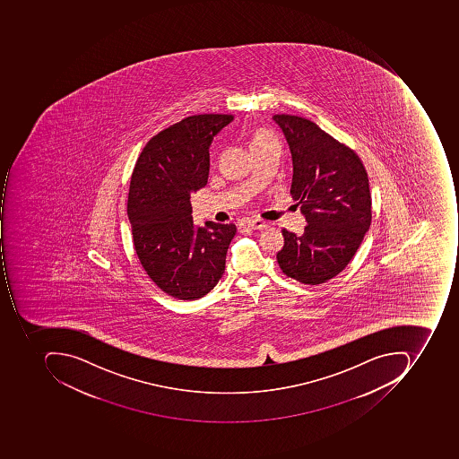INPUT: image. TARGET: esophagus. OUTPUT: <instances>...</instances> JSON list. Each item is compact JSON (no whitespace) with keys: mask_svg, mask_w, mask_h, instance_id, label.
Returning a JSON list of instances; mask_svg holds the SVG:
<instances>
[{"mask_svg":"<svg viewBox=\"0 0 459 459\" xmlns=\"http://www.w3.org/2000/svg\"><path fill=\"white\" fill-rule=\"evenodd\" d=\"M246 225L251 229H259V230H261V229L269 228V225H267V223L264 222V219H258V218L251 219V221H248V222H247Z\"/></svg>","mask_w":459,"mask_h":459,"instance_id":"obj_1","label":"esophagus"}]
</instances>
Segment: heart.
<instances>
[{
	"mask_svg": "<svg viewBox=\"0 0 459 459\" xmlns=\"http://www.w3.org/2000/svg\"><path fill=\"white\" fill-rule=\"evenodd\" d=\"M272 144L279 143H277L276 136L273 135L272 132L266 131V129H259V131L255 132L254 135H252V152L264 149V147L272 146Z\"/></svg>",
	"mask_w": 459,
	"mask_h": 459,
	"instance_id": "b5f03b06",
	"label": "heart"
}]
</instances>
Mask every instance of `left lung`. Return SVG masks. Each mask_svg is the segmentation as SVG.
<instances>
[{"label": "left lung", "instance_id": "left-lung-1", "mask_svg": "<svg viewBox=\"0 0 459 459\" xmlns=\"http://www.w3.org/2000/svg\"><path fill=\"white\" fill-rule=\"evenodd\" d=\"M294 164L290 195L307 225L302 236L282 230L277 262L285 276L318 285L338 276L371 225L368 175L356 152L307 118L276 114Z\"/></svg>", "mask_w": 459, "mask_h": 459}]
</instances>
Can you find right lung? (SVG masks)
<instances>
[{
  "instance_id": "obj_1",
  "label": "right lung",
  "mask_w": 459,
  "mask_h": 459,
  "mask_svg": "<svg viewBox=\"0 0 459 459\" xmlns=\"http://www.w3.org/2000/svg\"><path fill=\"white\" fill-rule=\"evenodd\" d=\"M231 120V114H195L162 129L132 172L126 211L136 255L152 281L175 299L204 297L225 272L236 225H195L190 193L207 185L208 149Z\"/></svg>"
}]
</instances>
